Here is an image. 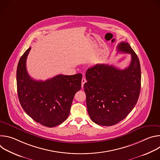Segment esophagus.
Wrapping results in <instances>:
<instances>
[{"label":"esophagus","mask_w":160,"mask_h":160,"mask_svg":"<svg viewBox=\"0 0 160 160\" xmlns=\"http://www.w3.org/2000/svg\"><path fill=\"white\" fill-rule=\"evenodd\" d=\"M86 82H87V80H86L85 78H83L82 79V87H83V85H84V83H85Z\"/></svg>","instance_id":"esophagus-1"}]
</instances>
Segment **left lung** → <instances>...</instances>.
<instances>
[{"mask_svg": "<svg viewBox=\"0 0 160 160\" xmlns=\"http://www.w3.org/2000/svg\"><path fill=\"white\" fill-rule=\"evenodd\" d=\"M118 52L130 54L131 62L124 70L98 64L88 68L83 85L88 115L102 126L114 125L123 120L138 101L141 84L139 58L128 42H122Z\"/></svg>", "mask_w": 160, "mask_h": 160, "instance_id": "obj_1", "label": "left lung"}]
</instances>
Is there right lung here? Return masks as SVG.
I'll list each match as a JSON object with an SVG mask.
<instances>
[{
	"mask_svg": "<svg viewBox=\"0 0 160 160\" xmlns=\"http://www.w3.org/2000/svg\"><path fill=\"white\" fill-rule=\"evenodd\" d=\"M29 48L21 57L16 72L18 96L19 102L36 122L53 127L61 124L70 115L72 103L82 85V75H58L45 81L32 78L26 61Z\"/></svg>",
	"mask_w": 160,
	"mask_h": 160,
	"instance_id": "add662e5",
	"label": "right lung"
}]
</instances>
